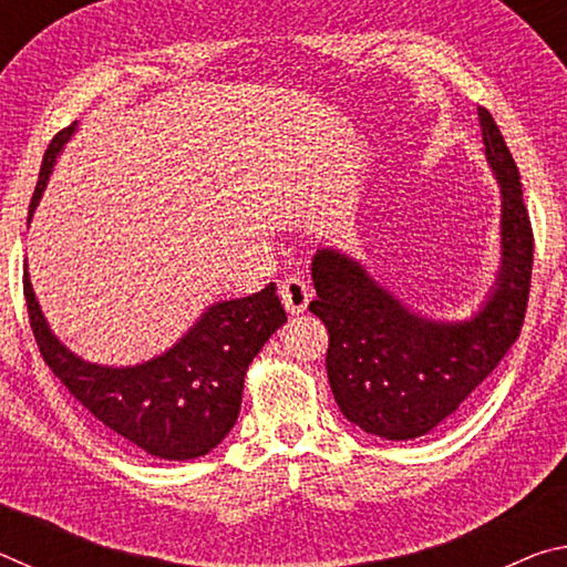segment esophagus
I'll list each match as a JSON object with an SVG mask.
<instances>
[{
  "instance_id": "esophagus-1",
  "label": "esophagus",
  "mask_w": 567,
  "mask_h": 567,
  "mask_svg": "<svg viewBox=\"0 0 567 567\" xmlns=\"http://www.w3.org/2000/svg\"><path fill=\"white\" fill-rule=\"evenodd\" d=\"M280 300L287 307V312H305L307 302H310V285L300 280V277H287V280L280 282Z\"/></svg>"
}]
</instances>
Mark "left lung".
<instances>
[{"label": "left lung", "instance_id": "8db88e82", "mask_svg": "<svg viewBox=\"0 0 567 567\" xmlns=\"http://www.w3.org/2000/svg\"><path fill=\"white\" fill-rule=\"evenodd\" d=\"M477 114L485 155L503 192V267L473 320L420 318L332 249H320L312 260L318 300L310 312L330 334L324 368L332 395L364 433L412 440L447 425L520 338L530 297L533 227L511 150L491 112Z\"/></svg>", "mask_w": 567, "mask_h": 567}]
</instances>
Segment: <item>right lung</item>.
Returning a JSON list of instances; mask_svg holds the SVG:
<instances>
[{"mask_svg":"<svg viewBox=\"0 0 567 567\" xmlns=\"http://www.w3.org/2000/svg\"><path fill=\"white\" fill-rule=\"evenodd\" d=\"M72 132L74 124L56 132L44 152L30 217ZM22 282L37 348L62 385L124 443L162 460H195L223 443L243 405L249 362L287 322L270 282L262 292L209 307L159 358L134 368H102L80 360L54 338L27 270Z\"/></svg>","mask_w":567,"mask_h":567,"instance_id":"1","label":"right lung"}]
</instances>
